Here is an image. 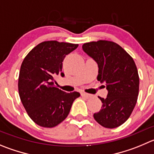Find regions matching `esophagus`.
Listing matches in <instances>:
<instances>
[{
  "mask_svg": "<svg viewBox=\"0 0 154 154\" xmlns=\"http://www.w3.org/2000/svg\"><path fill=\"white\" fill-rule=\"evenodd\" d=\"M81 96L83 97H85V98H87V99L90 98V97H91V95L88 94V93H81Z\"/></svg>",
  "mask_w": 154,
  "mask_h": 154,
  "instance_id": "34e87169",
  "label": "esophagus"
}]
</instances>
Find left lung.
Segmentation results:
<instances>
[{
	"label": "left lung",
	"instance_id": "8db88e82",
	"mask_svg": "<svg viewBox=\"0 0 154 154\" xmlns=\"http://www.w3.org/2000/svg\"><path fill=\"white\" fill-rule=\"evenodd\" d=\"M84 52L98 64L97 80L108 90L101 100L102 109L94 113L95 120L107 128L122 125L130 117L137 100L139 76L133 58L119 45L100 40L83 45Z\"/></svg>",
	"mask_w": 154,
	"mask_h": 154
}]
</instances>
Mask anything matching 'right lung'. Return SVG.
<instances>
[{"mask_svg": "<svg viewBox=\"0 0 154 154\" xmlns=\"http://www.w3.org/2000/svg\"><path fill=\"white\" fill-rule=\"evenodd\" d=\"M77 44L43 42L26 56L20 67L18 90L30 119L44 128H53L67 118L78 92L66 93L54 85L56 75L64 77L63 61Z\"/></svg>", "mask_w": 154, "mask_h": 154, "instance_id": "1", "label": "right lung"}]
</instances>
